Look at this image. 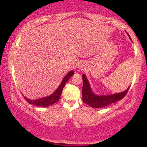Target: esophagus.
I'll list each match as a JSON object with an SVG mask.
<instances>
[{
    "label": "esophagus",
    "mask_w": 147,
    "mask_h": 147,
    "mask_svg": "<svg viewBox=\"0 0 147 147\" xmlns=\"http://www.w3.org/2000/svg\"><path fill=\"white\" fill-rule=\"evenodd\" d=\"M86 68V64L84 62H80L78 65V69L79 70H84Z\"/></svg>",
    "instance_id": "esophagus-1"
}]
</instances>
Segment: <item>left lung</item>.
I'll list each match as a JSON object with an SVG mask.
<instances>
[{
    "label": "left lung",
    "instance_id": "obj_1",
    "mask_svg": "<svg viewBox=\"0 0 147 147\" xmlns=\"http://www.w3.org/2000/svg\"><path fill=\"white\" fill-rule=\"evenodd\" d=\"M127 34L130 39L131 40L129 34ZM82 79H83L84 82L83 88H82L83 102L91 107L95 108V109H101V108L105 107V106H109V104L120 100L126 95L130 88V86H129L126 90L119 92V93H115L107 95H96L92 90L86 75L84 74L82 75Z\"/></svg>",
    "mask_w": 147,
    "mask_h": 147
}]
</instances>
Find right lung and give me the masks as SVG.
I'll return each instance as SVG.
<instances>
[{
    "label": "right lung",
    "mask_w": 147,
    "mask_h": 147,
    "mask_svg": "<svg viewBox=\"0 0 147 147\" xmlns=\"http://www.w3.org/2000/svg\"><path fill=\"white\" fill-rule=\"evenodd\" d=\"M73 75L74 72L72 71V70L69 72L68 73L63 77V80H62L61 83L60 84L59 86L57 88V90L50 95L36 99H30L24 97L25 99L30 104H33V105L38 106H42V107H48L49 106L55 104V103L59 100L61 95L62 93V90H63V87L65 86L66 82H68V79Z\"/></svg>",
    "instance_id": "add662e5"
}]
</instances>
